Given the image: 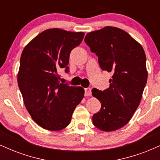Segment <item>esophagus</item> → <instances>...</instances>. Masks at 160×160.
Listing matches in <instances>:
<instances>
[{"label":"esophagus","instance_id":"esophagus-1","mask_svg":"<svg viewBox=\"0 0 160 160\" xmlns=\"http://www.w3.org/2000/svg\"><path fill=\"white\" fill-rule=\"evenodd\" d=\"M92 95V89L86 88L85 89V96H91Z\"/></svg>","mask_w":160,"mask_h":160}]
</instances>
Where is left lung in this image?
Segmentation results:
<instances>
[{"label": "left lung", "mask_w": 160, "mask_h": 160, "mask_svg": "<svg viewBox=\"0 0 160 160\" xmlns=\"http://www.w3.org/2000/svg\"><path fill=\"white\" fill-rule=\"evenodd\" d=\"M84 41L98 57L101 68L113 73L109 88L92 90L102 104L92 122L102 131H116L129 122L142 98L148 80L144 50L127 32L116 27L88 33Z\"/></svg>", "instance_id": "1"}]
</instances>
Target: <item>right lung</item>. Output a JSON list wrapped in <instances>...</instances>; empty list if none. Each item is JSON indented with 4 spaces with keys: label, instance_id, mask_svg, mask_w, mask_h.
Segmentation results:
<instances>
[{
    "label": "right lung",
    "instance_id": "obj_1",
    "mask_svg": "<svg viewBox=\"0 0 160 160\" xmlns=\"http://www.w3.org/2000/svg\"><path fill=\"white\" fill-rule=\"evenodd\" d=\"M83 37V32L47 29L22 52L18 85L29 114L45 129L60 131L67 127L75 108L83 98V88L61 83L58 74L64 68L68 71L70 53Z\"/></svg>",
    "mask_w": 160,
    "mask_h": 160
}]
</instances>
